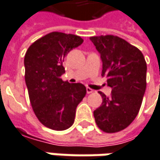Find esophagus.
<instances>
[{"label":"esophagus","instance_id":"34e87169","mask_svg":"<svg viewBox=\"0 0 160 160\" xmlns=\"http://www.w3.org/2000/svg\"><path fill=\"white\" fill-rule=\"evenodd\" d=\"M93 92H94L93 89H91L90 87H86V93H87V94H91V93H93Z\"/></svg>","mask_w":160,"mask_h":160}]
</instances>
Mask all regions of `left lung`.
Returning a JSON list of instances; mask_svg holds the SVG:
<instances>
[{
    "label": "left lung",
    "instance_id": "8db88e82",
    "mask_svg": "<svg viewBox=\"0 0 160 160\" xmlns=\"http://www.w3.org/2000/svg\"><path fill=\"white\" fill-rule=\"evenodd\" d=\"M91 42L100 53L102 76L107 75L112 88L107 97L102 92L101 106L94 111L97 127L107 133L128 128L138 114L147 86V63L140 50L124 39L93 36Z\"/></svg>",
    "mask_w": 160,
    "mask_h": 160
}]
</instances>
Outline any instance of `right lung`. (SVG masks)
I'll return each instance as SVG.
<instances>
[{
	"label": "right lung",
	"mask_w": 160,
	"mask_h": 160,
	"mask_svg": "<svg viewBox=\"0 0 160 160\" xmlns=\"http://www.w3.org/2000/svg\"><path fill=\"white\" fill-rule=\"evenodd\" d=\"M74 34L52 32L35 41L25 53V83L33 112L41 123L53 130H65L74 124L75 110L86 94L80 83L61 78L65 55L83 43Z\"/></svg>",
	"instance_id": "right-lung-1"
}]
</instances>
